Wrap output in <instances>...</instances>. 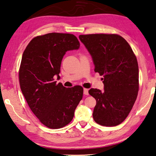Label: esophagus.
Listing matches in <instances>:
<instances>
[{
    "label": "esophagus",
    "instance_id": "34e87169",
    "mask_svg": "<svg viewBox=\"0 0 156 156\" xmlns=\"http://www.w3.org/2000/svg\"><path fill=\"white\" fill-rule=\"evenodd\" d=\"M83 94H84V95H86V96L89 94V93H88V89L84 88V89H83Z\"/></svg>",
    "mask_w": 156,
    "mask_h": 156
}]
</instances>
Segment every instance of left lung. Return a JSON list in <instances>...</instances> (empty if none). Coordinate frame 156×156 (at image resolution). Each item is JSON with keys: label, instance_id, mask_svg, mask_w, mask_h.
<instances>
[{"label": "left lung", "instance_id": "8db88e82", "mask_svg": "<svg viewBox=\"0 0 156 156\" xmlns=\"http://www.w3.org/2000/svg\"><path fill=\"white\" fill-rule=\"evenodd\" d=\"M92 56L94 71L103 75L104 91L91 88L96 99L93 118L101 126H115L127 117L139 92V66L128 43L118 34L79 35Z\"/></svg>", "mask_w": 156, "mask_h": 156}]
</instances>
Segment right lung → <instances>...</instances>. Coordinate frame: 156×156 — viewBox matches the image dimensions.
Masks as SVG:
<instances>
[{
  "label": "right lung",
  "mask_w": 156,
  "mask_h": 156,
  "mask_svg": "<svg viewBox=\"0 0 156 156\" xmlns=\"http://www.w3.org/2000/svg\"><path fill=\"white\" fill-rule=\"evenodd\" d=\"M72 34L52 33L32 39L23 53L19 70L20 88L31 111L48 128L58 129L69 124L83 98L80 86L66 88L56 83L61 62L67 51L78 49Z\"/></svg>",
  "instance_id": "right-lung-1"
}]
</instances>
